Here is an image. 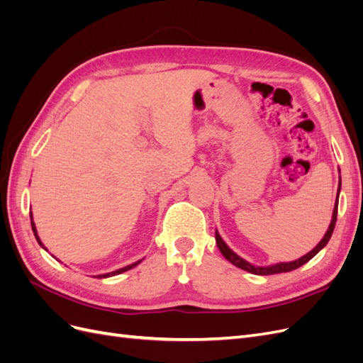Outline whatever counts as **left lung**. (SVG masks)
Segmentation results:
<instances>
[{
  "label": "left lung",
  "instance_id": "8db88e82",
  "mask_svg": "<svg viewBox=\"0 0 363 363\" xmlns=\"http://www.w3.org/2000/svg\"><path fill=\"white\" fill-rule=\"evenodd\" d=\"M339 191H340V182H339ZM337 195H339V192H337ZM336 216H337V200H336V203H335L333 218H332L330 227H328L327 233H325L324 238L321 239V242L318 244L311 252H307L306 256H303V257L298 259V260L288 262V263H277V265H271V267H252L251 263L245 262L244 259H240L238 255H235V252L225 245V242L221 239V236L218 235V232L215 233V238H216L218 248L221 250L223 256H224L230 263H233L235 267H238V268H240V269H245V271H248V272H251V274H257V276H269V274H279V272H289V271H294V269H296V268H300L301 265H304V263L309 262L315 255H318V252H320V251L327 245V242H328V240H330V238H332V233H333V230H335V224H336Z\"/></svg>",
  "mask_w": 363,
  "mask_h": 363
}]
</instances>
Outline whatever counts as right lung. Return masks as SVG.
I'll return each mask as SVG.
<instances>
[{
    "label": "right lung",
    "instance_id": "1",
    "mask_svg": "<svg viewBox=\"0 0 363 363\" xmlns=\"http://www.w3.org/2000/svg\"><path fill=\"white\" fill-rule=\"evenodd\" d=\"M30 216H31V213H30ZM31 228H33V233H35V236H36V239H38V242H39V245H42V242H40V239H39V236H38V232H36V227H35V223L31 221ZM43 247V245H42ZM45 248V247H43ZM138 263H140V260H138V262H135V263H131V265H128V267H125V268H121V269H118V271H113V272H108V274H103V276H98V279H101V277H111V276H116V274H121V272H124V271H128V269H131L133 267H136Z\"/></svg>",
    "mask_w": 363,
    "mask_h": 363
}]
</instances>
